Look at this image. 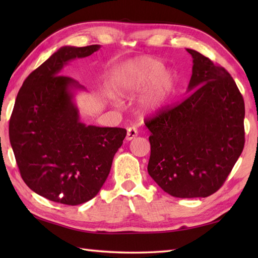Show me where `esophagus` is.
Returning a JSON list of instances; mask_svg holds the SVG:
<instances>
[{
	"label": "esophagus",
	"instance_id": "obj_1",
	"mask_svg": "<svg viewBox=\"0 0 258 258\" xmlns=\"http://www.w3.org/2000/svg\"><path fill=\"white\" fill-rule=\"evenodd\" d=\"M138 130H136L134 126L132 127H128L127 128V134H126V140L127 141H132L133 139H135L136 136H138Z\"/></svg>",
	"mask_w": 258,
	"mask_h": 258
}]
</instances>
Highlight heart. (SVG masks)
I'll use <instances>...</instances> for the list:
<instances>
[{"label":"heart","instance_id":"1","mask_svg":"<svg viewBox=\"0 0 258 258\" xmlns=\"http://www.w3.org/2000/svg\"><path fill=\"white\" fill-rule=\"evenodd\" d=\"M160 59L139 57L125 64L118 75V87L124 95L143 92L142 107L146 113L156 114L166 107L175 87V75L171 70L163 69Z\"/></svg>","mask_w":258,"mask_h":258}]
</instances>
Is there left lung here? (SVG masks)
I'll return each instance as SVG.
<instances>
[{
	"mask_svg": "<svg viewBox=\"0 0 258 258\" xmlns=\"http://www.w3.org/2000/svg\"><path fill=\"white\" fill-rule=\"evenodd\" d=\"M187 97L146 119L147 172L167 194L207 197L220 189L242 154L245 104L227 71L191 48Z\"/></svg>",
	"mask_w": 258,
	"mask_h": 258,
	"instance_id": "1",
	"label": "left lung"
}]
</instances>
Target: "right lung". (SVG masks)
<instances>
[{
    "instance_id": "right-lung-1",
    "label": "right lung",
    "mask_w": 258,
    "mask_h": 258,
    "mask_svg": "<svg viewBox=\"0 0 258 258\" xmlns=\"http://www.w3.org/2000/svg\"><path fill=\"white\" fill-rule=\"evenodd\" d=\"M101 45L62 46L27 76L16 96L9 135L25 184L52 202L79 205L92 200L111 171L126 130L81 122L79 82L61 75L75 58Z\"/></svg>"
}]
</instances>
